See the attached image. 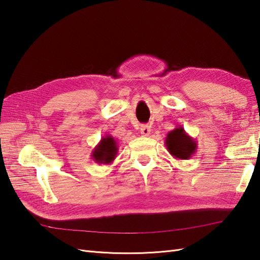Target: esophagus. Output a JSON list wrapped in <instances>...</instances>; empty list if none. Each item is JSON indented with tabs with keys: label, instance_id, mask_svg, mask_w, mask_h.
Listing matches in <instances>:
<instances>
[{
	"label": "esophagus",
	"instance_id": "34e87169",
	"mask_svg": "<svg viewBox=\"0 0 260 260\" xmlns=\"http://www.w3.org/2000/svg\"><path fill=\"white\" fill-rule=\"evenodd\" d=\"M141 134L143 135V136H148L151 134V126H148V125H143L142 127H141Z\"/></svg>",
	"mask_w": 260,
	"mask_h": 260
}]
</instances>
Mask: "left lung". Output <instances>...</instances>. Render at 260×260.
Segmentation results:
<instances>
[{"mask_svg":"<svg viewBox=\"0 0 260 260\" xmlns=\"http://www.w3.org/2000/svg\"><path fill=\"white\" fill-rule=\"evenodd\" d=\"M165 146L171 155L179 159H189L198 148L197 141L187 135L181 126L169 132L165 137Z\"/></svg>","mask_w":260,"mask_h":260,"instance_id":"8db88e82","label":"left lung"}]
</instances>
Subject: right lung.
Returning a JSON list of instances; mask_svg holds the SVG:
<instances>
[{
	"mask_svg": "<svg viewBox=\"0 0 260 260\" xmlns=\"http://www.w3.org/2000/svg\"><path fill=\"white\" fill-rule=\"evenodd\" d=\"M118 152V145L113 136L106 135L93 148L91 158L98 164L107 165L113 163Z\"/></svg>",
	"mask_w": 260,
	"mask_h": 260,
	"instance_id": "add662e5",
	"label": "right lung"
}]
</instances>
